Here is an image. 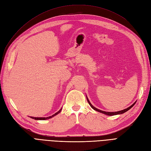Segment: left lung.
Masks as SVG:
<instances>
[{"label":"left lung","instance_id":"left-lung-1","mask_svg":"<svg viewBox=\"0 0 151 151\" xmlns=\"http://www.w3.org/2000/svg\"><path fill=\"white\" fill-rule=\"evenodd\" d=\"M87 100H88V103L89 104L90 106H91V107H92V108H93V109H94V110L97 111H99V112H100V113H103V114H105V115H109V116L116 115H118V114H122V113H125V112L127 111L128 110H129V109H130L132 107H133V106H134V104H135V103H136V102H135L133 104L131 105V106H130V107L127 108H126V109H123V110H121V111H116V112H106V111H101V110H100V109H97V108H96L95 107H94V106H93V105L91 104V103H90V101H89V100H88V98H87Z\"/></svg>","mask_w":151,"mask_h":151}]
</instances>
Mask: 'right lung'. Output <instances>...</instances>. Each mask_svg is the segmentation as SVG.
<instances>
[{
	"mask_svg": "<svg viewBox=\"0 0 151 151\" xmlns=\"http://www.w3.org/2000/svg\"><path fill=\"white\" fill-rule=\"evenodd\" d=\"M61 109H60V110H59L58 112H57L56 113H55L54 115H53L52 116H49V117H47V118H36V117H31V118H33V119H35V120H47V119H49V118H51L52 117H53V116H55V115H57L58 113H60V111H61Z\"/></svg>",
	"mask_w": 151,
	"mask_h": 151,
	"instance_id": "obj_1",
	"label": "right lung"
}]
</instances>
